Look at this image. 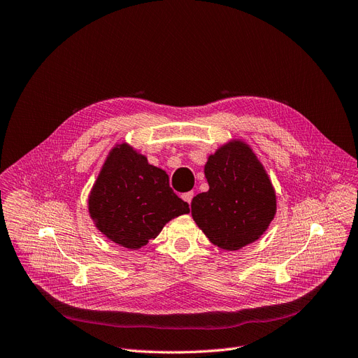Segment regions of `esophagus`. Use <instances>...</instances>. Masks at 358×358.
Listing matches in <instances>:
<instances>
[{
  "label": "esophagus",
  "mask_w": 358,
  "mask_h": 358,
  "mask_svg": "<svg viewBox=\"0 0 358 358\" xmlns=\"http://www.w3.org/2000/svg\"><path fill=\"white\" fill-rule=\"evenodd\" d=\"M193 197H194V193H193V192H187V193H184V194H182V199H184L185 201H187V203H189V205L192 203V200H193Z\"/></svg>",
  "instance_id": "34e87169"
}]
</instances>
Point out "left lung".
<instances>
[{
	"instance_id": "8db88e82",
	"label": "left lung",
	"mask_w": 358,
	"mask_h": 358,
	"mask_svg": "<svg viewBox=\"0 0 358 358\" xmlns=\"http://www.w3.org/2000/svg\"><path fill=\"white\" fill-rule=\"evenodd\" d=\"M209 190L192 200V215L215 245L240 250L265 232L276 212V196L265 168L240 141L210 155L205 165Z\"/></svg>"
}]
</instances>
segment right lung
Instances as JSON below:
<instances>
[{
  "label": "right lung",
  "instance_id": "add662e5",
  "mask_svg": "<svg viewBox=\"0 0 358 358\" xmlns=\"http://www.w3.org/2000/svg\"><path fill=\"white\" fill-rule=\"evenodd\" d=\"M189 212L187 201L169 187L165 171L126 143L108 155L89 196V213L98 229L133 250L157 237L173 217Z\"/></svg>",
  "mask_w": 358,
  "mask_h": 358
}]
</instances>
